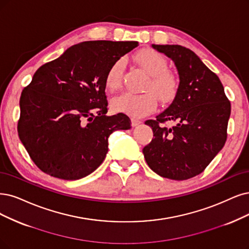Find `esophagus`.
I'll list each match as a JSON object with an SVG mask.
<instances>
[{
    "label": "esophagus",
    "mask_w": 249,
    "mask_h": 249,
    "mask_svg": "<svg viewBox=\"0 0 249 249\" xmlns=\"http://www.w3.org/2000/svg\"><path fill=\"white\" fill-rule=\"evenodd\" d=\"M141 123H142V122L140 121V120H136V119H131V125H132L133 127L139 126Z\"/></svg>",
    "instance_id": "esophagus-1"
}]
</instances>
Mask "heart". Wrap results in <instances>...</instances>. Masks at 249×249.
Returning a JSON list of instances; mask_svg holds the SVG:
<instances>
[{"instance_id":"heart-1","label":"heart","mask_w":249,"mask_h":249,"mask_svg":"<svg viewBox=\"0 0 249 249\" xmlns=\"http://www.w3.org/2000/svg\"><path fill=\"white\" fill-rule=\"evenodd\" d=\"M135 60L146 72L149 80L145 82L141 94L124 92L110 100V107L116 113H122L134 118L150 115L157 107V98L167 104L176 97L178 81L173 72L167 70V60L161 53L154 49H142L135 54ZM124 60H116L107 70L106 85L108 90H118L122 85Z\"/></svg>"}]
</instances>
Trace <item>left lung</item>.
<instances>
[{
  "mask_svg": "<svg viewBox=\"0 0 249 249\" xmlns=\"http://www.w3.org/2000/svg\"><path fill=\"white\" fill-rule=\"evenodd\" d=\"M152 47L173 60L179 85L171 105L156 120L145 121L154 137L142 153L160 177L189 179L203 172L225 145L231 104L218 77L192 50L180 45ZM167 121L178 124L163 126Z\"/></svg>",
  "mask_w": 249,
  "mask_h": 249,
  "instance_id": "8db88e82",
  "label": "left lung"
}]
</instances>
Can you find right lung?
Listing matches in <instances>:
<instances>
[{"label":"right lung","mask_w":249,"mask_h":249,"mask_svg":"<svg viewBox=\"0 0 249 249\" xmlns=\"http://www.w3.org/2000/svg\"><path fill=\"white\" fill-rule=\"evenodd\" d=\"M139 42L87 41L43 64L21 92L18 136L43 172L80 179L105 160L108 136L131 128L119 113L107 116L106 75Z\"/></svg>","instance_id":"obj_1"}]
</instances>
